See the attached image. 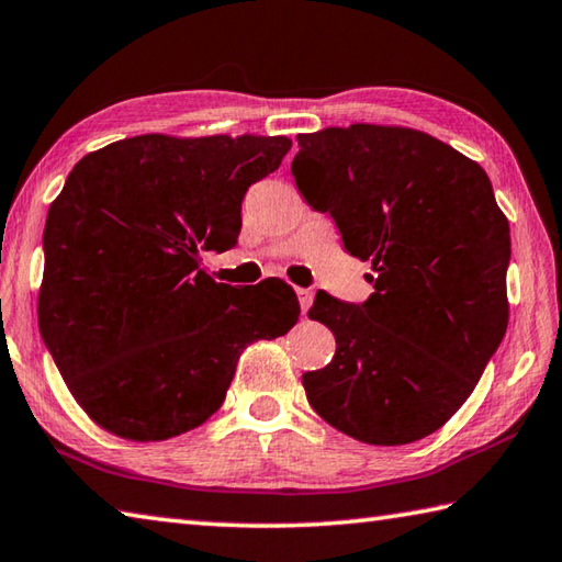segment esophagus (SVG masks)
<instances>
[{
  "label": "esophagus",
  "mask_w": 562,
  "mask_h": 562,
  "mask_svg": "<svg viewBox=\"0 0 562 562\" xmlns=\"http://www.w3.org/2000/svg\"><path fill=\"white\" fill-rule=\"evenodd\" d=\"M294 292H297V300H300V307H302V312H307V310L312 307V300H314V294H312V290H304V288H294Z\"/></svg>",
  "instance_id": "obj_1"
}]
</instances>
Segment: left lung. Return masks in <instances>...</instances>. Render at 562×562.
I'll return each instance as SVG.
<instances>
[{
  "label": "left lung",
  "instance_id": "obj_1",
  "mask_svg": "<svg viewBox=\"0 0 562 562\" xmlns=\"http://www.w3.org/2000/svg\"><path fill=\"white\" fill-rule=\"evenodd\" d=\"M292 177L329 213L373 294L316 292L310 319L336 339L331 363L302 375L326 423L369 445H407L472 395L508 326L512 236L486 171L445 142L395 125L297 135Z\"/></svg>",
  "mask_w": 562,
  "mask_h": 562
}]
</instances>
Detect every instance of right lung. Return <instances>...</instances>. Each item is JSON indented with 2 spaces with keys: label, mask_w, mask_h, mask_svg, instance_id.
<instances>
[{
  "label": "right lung",
  "mask_w": 562,
  "mask_h": 562,
  "mask_svg": "<svg viewBox=\"0 0 562 562\" xmlns=\"http://www.w3.org/2000/svg\"><path fill=\"white\" fill-rule=\"evenodd\" d=\"M288 137L137 135L90 151L50 203L38 326L76 403L103 430L161 442L226 401L243 349L300 316L282 280L231 288L201 252L236 246L250 183Z\"/></svg>",
  "instance_id": "1"
}]
</instances>
